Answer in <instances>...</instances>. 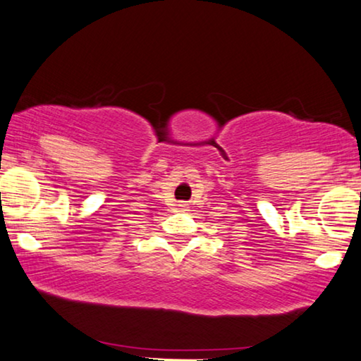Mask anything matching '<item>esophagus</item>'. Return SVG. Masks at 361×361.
<instances>
[{
	"label": "esophagus",
	"mask_w": 361,
	"mask_h": 361,
	"mask_svg": "<svg viewBox=\"0 0 361 361\" xmlns=\"http://www.w3.org/2000/svg\"><path fill=\"white\" fill-rule=\"evenodd\" d=\"M178 207H180V209H181V211H186V207H188V204H186V202H180V204H178Z\"/></svg>",
	"instance_id": "34e87169"
}]
</instances>
